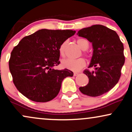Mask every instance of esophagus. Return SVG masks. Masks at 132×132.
I'll return each instance as SVG.
<instances>
[{"mask_svg":"<svg viewBox=\"0 0 132 132\" xmlns=\"http://www.w3.org/2000/svg\"><path fill=\"white\" fill-rule=\"evenodd\" d=\"M78 74V72H74V76H77Z\"/></svg>","mask_w":132,"mask_h":132,"instance_id":"1","label":"esophagus"}]
</instances>
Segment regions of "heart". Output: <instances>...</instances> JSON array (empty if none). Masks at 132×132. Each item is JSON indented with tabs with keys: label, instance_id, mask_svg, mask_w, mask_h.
Wrapping results in <instances>:
<instances>
[{
	"label": "heart",
	"instance_id": "1",
	"mask_svg": "<svg viewBox=\"0 0 132 132\" xmlns=\"http://www.w3.org/2000/svg\"><path fill=\"white\" fill-rule=\"evenodd\" d=\"M77 43L80 47L83 50L87 49L89 47V43L87 40L84 38H79L77 41ZM66 41L63 42L59 47V54L61 57H65L66 56ZM86 64V61L82 58H78L76 60L67 59L62 61L63 68L73 71H78L84 67Z\"/></svg>",
	"mask_w": 132,
	"mask_h": 132
}]
</instances>
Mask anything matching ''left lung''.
Instances as JSON below:
<instances>
[{"label":"left lung","instance_id":"1","mask_svg":"<svg viewBox=\"0 0 132 132\" xmlns=\"http://www.w3.org/2000/svg\"><path fill=\"white\" fill-rule=\"evenodd\" d=\"M77 35L92 43L93 55L88 68L83 71L89 78L85 86L80 87L83 94L101 96L117 84L125 62L124 46L116 31L102 25H94L78 31Z\"/></svg>","mask_w":132,"mask_h":132}]
</instances>
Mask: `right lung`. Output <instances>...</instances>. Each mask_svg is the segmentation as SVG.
Instances as JSON below:
<instances>
[{"instance_id": "1", "label": "right lung", "mask_w": 132, "mask_h": 132, "mask_svg": "<svg viewBox=\"0 0 132 132\" xmlns=\"http://www.w3.org/2000/svg\"><path fill=\"white\" fill-rule=\"evenodd\" d=\"M76 31L41 29L25 36L13 48L9 69L15 86L31 101L46 102L54 99L70 70H56L60 64L59 47Z\"/></svg>"}]
</instances>
